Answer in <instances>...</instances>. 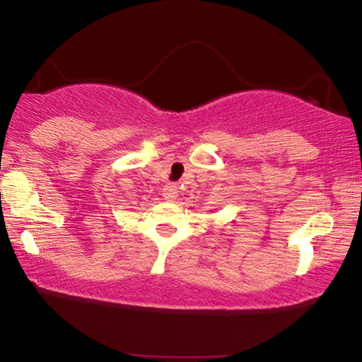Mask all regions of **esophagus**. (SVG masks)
Segmentation results:
<instances>
[{
    "label": "esophagus",
    "mask_w": 362,
    "mask_h": 362,
    "mask_svg": "<svg viewBox=\"0 0 362 362\" xmlns=\"http://www.w3.org/2000/svg\"><path fill=\"white\" fill-rule=\"evenodd\" d=\"M177 194H179V192H177V187L174 185V183H169V185L163 188V196L168 201H174L177 198Z\"/></svg>",
    "instance_id": "esophagus-1"
}]
</instances>
